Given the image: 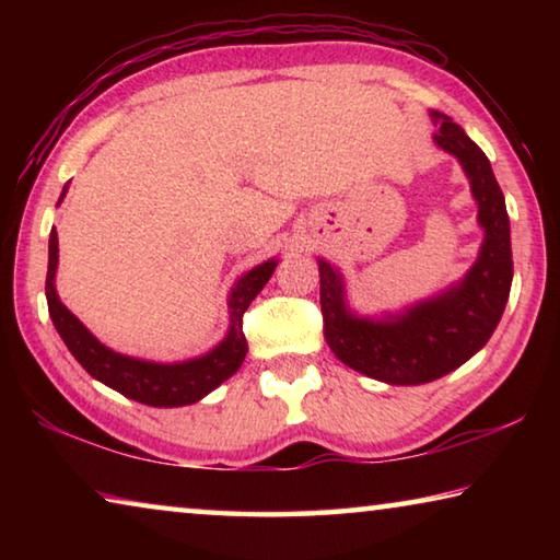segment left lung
Wrapping results in <instances>:
<instances>
[{"instance_id": "8db88e82", "label": "left lung", "mask_w": 560, "mask_h": 560, "mask_svg": "<svg viewBox=\"0 0 560 560\" xmlns=\"http://www.w3.org/2000/svg\"><path fill=\"white\" fill-rule=\"evenodd\" d=\"M430 116L440 126L434 143L462 163L479 205V224L485 226V242L467 277L405 314L373 320L350 314L338 269L318 259L328 348L353 371L390 385L432 383L467 363L499 326L514 279L504 192L489 158L444 113L432 110Z\"/></svg>"}]
</instances>
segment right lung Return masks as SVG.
<instances>
[{"label":"right lung","instance_id":"obj_1","mask_svg":"<svg viewBox=\"0 0 560 560\" xmlns=\"http://www.w3.org/2000/svg\"><path fill=\"white\" fill-rule=\"evenodd\" d=\"M61 192V200L63 195ZM59 200V202H61ZM56 264H59V236L51 230L49 236V271H46V301H49V316L59 330L66 348L79 360L91 377H96L103 385L113 387L130 400L143 402L150 407H183L202 400L207 393H212L217 385H222L226 377H232L246 355V338L242 330L244 311L249 308L254 296L267 287L277 259H269L246 271L234 283L230 293V334L220 346L200 358L183 360V363H153V360H138L130 355H120L101 343L91 330L63 306L59 293L54 287Z\"/></svg>","mask_w":560,"mask_h":560}]
</instances>
